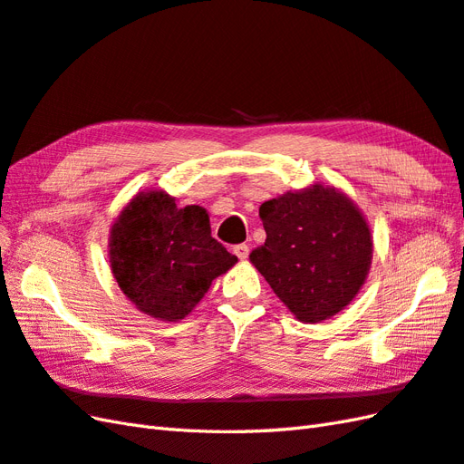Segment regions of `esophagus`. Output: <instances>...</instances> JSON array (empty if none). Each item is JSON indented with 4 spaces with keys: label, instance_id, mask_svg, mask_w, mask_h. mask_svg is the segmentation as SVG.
<instances>
[{
    "label": "esophagus",
    "instance_id": "34e87169",
    "mask_svg": "<svg viewBox=\"0 0 464 464\" xmlns=\"http://www.w3.org/2000/svg\"><path fill=\"white\" fill-rule=\"evenodd\" d=\"M235 255L241 258V261H245V258H249V245H245V243H241V245H235Z\"/></svg>",
    "mask_w": 464,
    "mask_h": 464
}]
</instances>
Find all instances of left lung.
<instances>
[{
    "instance_id": "8db88e82",
    "label": "left lung",
    "mask_w": 464,
    "mask_h": 464,
    "mask_svg": "<svg viewBox=\"0 0 464 464\" xmlns=\"http://www.w3.org/2000/svg\"><path fill=\"white\" fill-rule=\"evenodd\" d=\"M266 231L251 263L304 324L346 308L370 273L373 241L358 206L336 188L286 191L258 208Z\"/></svg>"
}]
</instances>
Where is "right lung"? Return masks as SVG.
Wrapping results in <instances>:
<instances>
[{"mask_svg":"<svg viewBox=\"0 0 464 464\" xmlns=\"http://www.w3.org/2000/svg\"><path fill=\"white\" fill-rule=\"evenodd\" d=\"M111 268L126 298L144 314L178 322L206 296L237 256L211 237L199 206L178 208L166 191H140L109 237Z\"/></svg>","mask_w":464,"mask_h":464,"instance_id":"right-lung-1","label":"right lung"}]
</instances>
